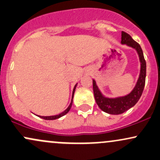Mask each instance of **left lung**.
I'll list each match as a JSON object with an SVG mask.
<instances>
[{
	"mask_svg": "<svg viewBox=\"0 0 160 160\" xmlns=\"http://www.w3.org/2000/svg\"><path fill=\"white\" fill-rule=\"evenodd\" d=\"M121 44L131 47L136 51L139 58L140 72L136 85L128 94L117 97H108L101 92L97 82L93 79V94L97 105L101 110L110 114H120L131 108L139 100L143 92L146 78V61L143 52L138 42L128 33L121 32Z\"/></svg>",
	"mask_w": 160,
	"mask_h": 160,
	"instance_id": "8db88e82",
	"label": "left lung"
}]
</instances>
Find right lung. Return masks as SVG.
Wrapping results in <instances>:
<instances>
[{"mask_svg": "<svg viewBox=\"0 0 160 160\" xmlns=\"http://www.w3.org/2000/svg\"><path fill=\"white\" fill-rule=\"evenodd\" d=\"M78 83L76 84V85L74 86V88H73V91H72V99H71V102L70 104H69V106H68V108H67L65 111H63V112H61V114H57V115H52V116H39V115H36L38 116L39 118H42V119L44 120H49V121H52V120H56V119H58V118L63 117V115H65L66 114H67L69 112V111L70 110L71 107H72V101H73V97H74V93H75V91H76V86Z\"/></svg>", "mask_w": 160, "mask_h": 160, "instance_id": "add662e5", "label": "right lung"}]
</instances>
